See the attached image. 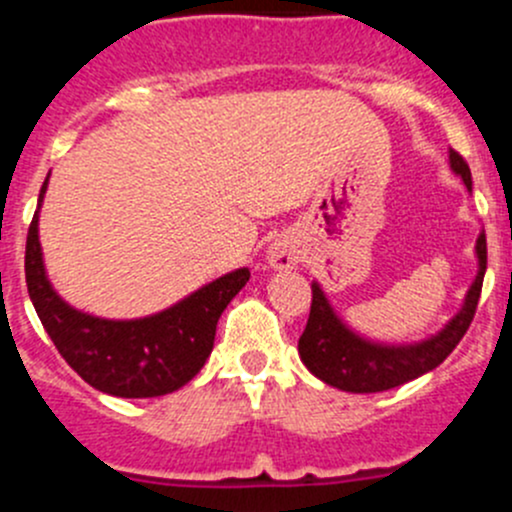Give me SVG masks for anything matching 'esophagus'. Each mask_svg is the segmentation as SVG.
I'll list each match as a JSON object with an SVG mask.
<instances>
[{
	"label": "esophagus",
	"mask_w": 512,
	"mask_h": 512,
	"mask_svg": "<svg viewBox=\"0 0 512 512\" xmlns=\"http://www.w3.org/2000/svg\"><path fill=\"white\" fill-rule=\"evenodd\" d=\"M267 260L275 270H289V267L297 265V247L289 240H277L267 252Z\"/></svg>",
	"instance_id": "34e87169"
}]
</instances>
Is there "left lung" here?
<instances>
[{"label": "left lung", "mask_w": 512, "mask_h": 512, "mask_svg": "<svg viewBox=\"0 0 512 512\" xmlns=\"http://www.w3.org/2000/svg\"><path fill=\"white\" fill-rule=\"evenodd\" d=\"M453 173L461 175L466 188L471 190V168L463 160L461 153L451 151ZM478 255V275L466 294L461 312L431 339H423L418 344H404V347H389V344H376L369 339L354 334L337 312L332 309L329 299L324 297L322 287L312 282V309H309L307 327L299 337V356L304 366L312 371L324 384L337 386L352 394H376V391H389L406 381L418 379L426 371L436 369L458 342L468 332L476 314L480 287H483L485 265H488V247H485V232H480L476 242Z\"/></svg>", "instance_id": "8db88e82"}]
</instances>
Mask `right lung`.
Masks as SVG:
<instances>
[{"label":"right lung","mask_w":512,"mask_h":512,"mask_svg":"<svg viewBox=\"0 0 512 512\" xmlns=\"http://www.w3.org/2000/svg\"><path fill=\"white\" fill-rule=\"evenodd\" d=\"M44 180L39 208L46 193ZM39 208L27 232V289L54 347L94 389L121 399H153L188 384L213 352L215 327L230 299L250 280L240 267L173 307L143 319H101L66 304L46 280Z\"/></svg>","instance_id":"1"}]
</instances>
